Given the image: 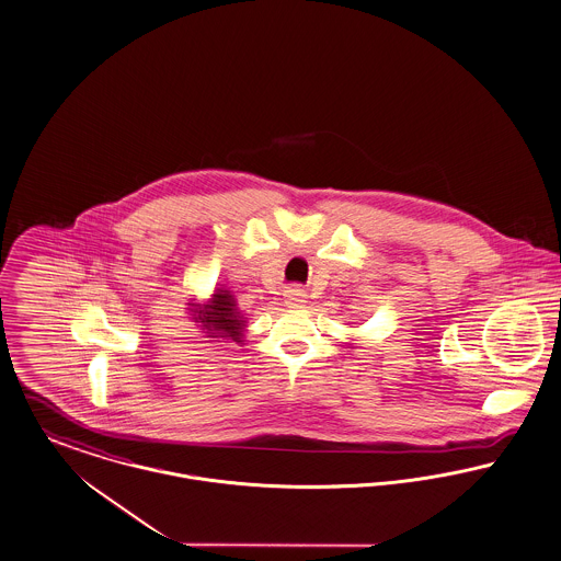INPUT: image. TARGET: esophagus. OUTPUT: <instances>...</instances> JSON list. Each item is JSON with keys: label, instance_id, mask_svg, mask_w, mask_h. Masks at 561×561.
Here are the masks:
<instances>
[{"label": "esophagus", "instance_id": "obj_1", "mask_svg": "<svg viewBox=\"0 0 561 561\" xmlns=\"http://www.w3.org/2000/svg\"><path fill=\"white\" fill-rule=\"evenodd\" d=\"M284 299H286V305H288V307H293V309H301V307H305V302H307V295H305V290L299 288V286H293V288H288V290H286Z\"/></svg>", "mask_w": 561, "mask_h": 561}]
</instances>
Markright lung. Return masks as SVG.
<instances>
[{
	"label": "right lung",
	"mask_w": 561,
	"mask_h": 561,
	"mask_svg": "<svg viewBox=\"0 0 561 561\" xmlns=\"http://www.w3.org/2000/svg\"><path fill=\"white\" fill-rule=\"evenodd\" d=\"M187 311L192 322L201 327V331L211 337L214 342L226 344H241L245 342V329L248 318L237 307V299L230 290L216 288L209 301H196L190 299Z\"/></svg>",
	"instance_id": "add662e5"
}]
</instances>
